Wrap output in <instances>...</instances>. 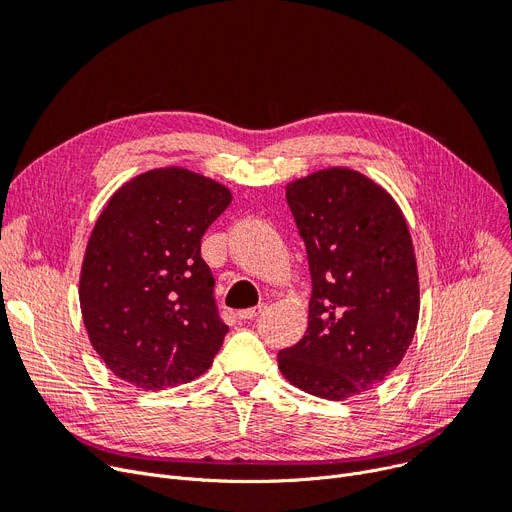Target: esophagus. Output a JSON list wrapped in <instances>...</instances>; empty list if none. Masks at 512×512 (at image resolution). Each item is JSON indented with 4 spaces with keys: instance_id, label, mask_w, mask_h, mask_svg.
<instances>
[{
    "instance_id": "esophagus-1",
    "label": "esophagus",
    "mask_w": 512,
    "mask_h": 512,
    "mask_svg": "<svg viewBox=\"0 0 512 512\" xmlns=\"http://www.w3.org/2000/svg\"><path fill=\"white\" fill-rule=\"evenodd\" d=\"M262 310H264V304L254 306V308H246V310H239V312H237V319H239V321H252V319H256V316H258Z\"/></svg>"
}]
</instances>
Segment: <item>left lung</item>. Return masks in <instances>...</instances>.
<instances>
[{"label": "left lung", "mask_w": 512, "mask_h": 512, "mask_svg": "<svg viewBox=\"0 0 512 512\" xmlns=\"http://www.w3.org/2000/svg\"><path fill=\"white\" fill-rule=\"evenodd\" d=\"M312 277L308 329L281 375L325 400L369 392L402 362L419 323V271L398 202L354 168L287 183Z\"/></svg>", "instance_id": "obj_1"}]
</instances>
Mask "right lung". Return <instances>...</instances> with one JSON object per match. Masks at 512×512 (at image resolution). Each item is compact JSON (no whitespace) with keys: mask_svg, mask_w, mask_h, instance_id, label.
I'll list each match as a JSON object with an SVG mask.
<instances>
[{"mask_svg":"<svg viewBox=\"0 0 512 512\" xmlns=\"http://www.w3.org/2000/svg\"><path fill=\"white\" fill-rule=\"evenodd\" d=\"M231 200L223 183L162 166L120 185L97 216L79 302L93 350L118 379L154 392L210 369L229 327L200 248Z\"/></svg>","mask_w":512,"mask_h":512,"instance_id":"1","label":"right lung"}]
</instances>
